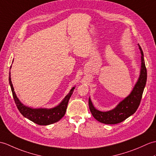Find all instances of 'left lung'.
Wrapping results in <instances>:
<instances>
[{"instance_id":"8db88e82","label":"left lung","mask_w":156,"mask_h":156,"mask_svg":"<svg viewBox=\"0 0 156 156\" xmlns=\"http://www.w3.org/2000/svg\"><path fill=\"white\" fill-rule=\"evenodd\" d=\"M142 54V66L140 78L131 94L122 100L114 110L108 112H101L94 107L89 98V108L92 115L98 121L106 124H116L127 119L136 112L142 100L143 92L147 80V70L144 58V53L138 44Z\"/></svg>"}]
</instances>
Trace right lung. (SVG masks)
I'll list each match as a JSON object with an SVG mask.
<instances>
[{
  "label": "right lung",
  "mask_w": 156,
  "mask_h": 156,
  "mask_svg": "<svg viewBox=\"0 0 156 156\" xmlns=\"http://www.w3.org/2000/svg\"><path fill=\"white\" fill-rule=\"evenodd\" d=\"M10 68H11V66H10ZM10 74V72H9V83L10 88H11L13 98L14 102H15L18 110H19V112L24 117L28 118L38 125L46 126L58 122L64 116L65 113H66L68 101H69L70 98L72 94L74 87L71 89L70 93L65 97L62 102L58 106L51 108V109H44V108L32 109V108L24 106L20 102L19 100L18 99L16 94L14 91V88L12 86Z\"/></svg>",
  "instance_id": "obj_1"
}]
</instances>
